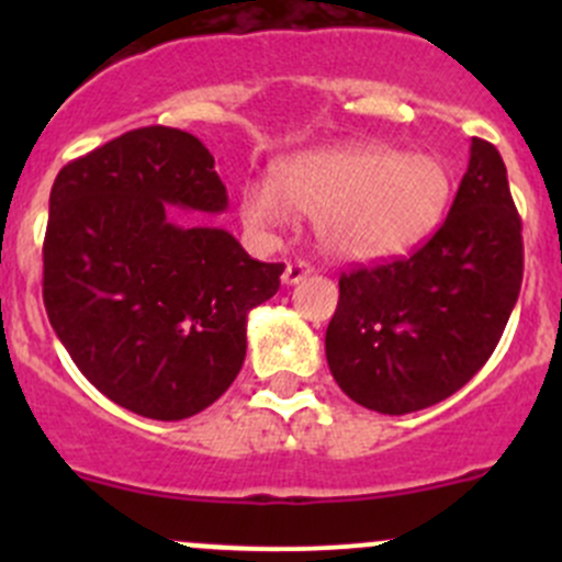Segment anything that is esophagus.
I'll list each match as a JSON object with an SVG mask.
<instances>
[{"mask_svg": "<svg viewBox=\"0 0 562 562\" xmlns=\"http://www.w3.org/2000/svg\"><path fill=\"white\" fill-rule=\"evenodd\" d=\"M313 274V269H310V263H304V260H296V263H288L285 271H282V282L285 285H296V282H302L304 277Z\"/></svg>", "mask_w": 562, "mask_h": 562, "instance_id": "esophagus-1", "label": "esophagus"}]
</instances>
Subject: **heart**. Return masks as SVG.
<instances>
[{"label": "heart", "mask_w": 562, "mask_h": 562, "mask_svg": "<svg viewBox=\"0 0 562 562\" xmlns=\"http://www.w3.org/2000/svg\"><path fill=\"white\" fill-rule=\"evenodd\" d=\"M451 173L438 155L386 144H348L299 151L277 179L241 187V220L271 234L293 212L315 217L321 247L339 260L400 258L422 245L443 217Z\"/></svg>", "instance_id": "obj_1"}]
</instances>
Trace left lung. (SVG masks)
Instances as JSON below:
<instances>
[{
    "label": "left lung",
    "instance_id": "1",
    "mask_svg": "<svg viewBox=\"0 0 562 562\" xmlns=\"http://www.w3.org/2000/svg\"><path fill=\"white\" fill-rule=\"evenodd\" d=\"M522 288V220L501 151L470 162L438 234L413 255L339 277L326 361L370 411L402 416L459 391L492 356Z\"/></svg>",
    "mask_w": 562,
    "mask_h": 562
}]
</instances>
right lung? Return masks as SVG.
Listing matches in <instances>:
<instances>
[{"instance_id": "right-lung-1", "label": "right lung", "mask_w": 562, "mask_h": 562, "mask_svg": "<svg viewBox=\"0 0 562 562\" xmlns=\"http://www.w3.org/2000/svg\"><path fill=\"white\" fill-rule=\"evenodd\" d=\"M228 192L195 135L140 127L67 162L50 187L43 302L56 337L108 400L179 422L228 391L247 353V315L280 288L223 228Z\"/></svg>"}]
</instances>
